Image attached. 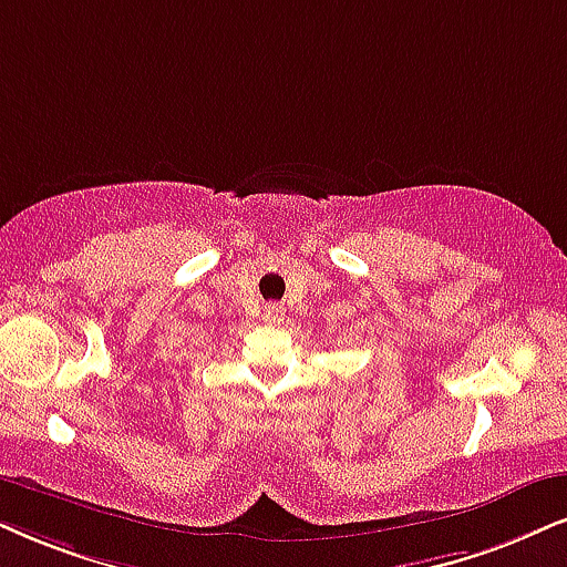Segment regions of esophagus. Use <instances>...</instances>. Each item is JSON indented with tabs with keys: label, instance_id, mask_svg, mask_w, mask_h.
<instances>
[{
	"label": "esophagus",
	"instance_id": "1",
	"mask_svg": "<svg viewBox=\"0 0 567 567\" xmlns=\"http://www.w3.org/2000/svg\"><path fill=\"white\" fill-rule=\"evenodd\" d=\"M264 319L271 321V324H277V321L282 319V306H279V303L264 306Z\"/></svg>",
	"mask_w": 567,
	"mask_h": 567
}]
</instances>
